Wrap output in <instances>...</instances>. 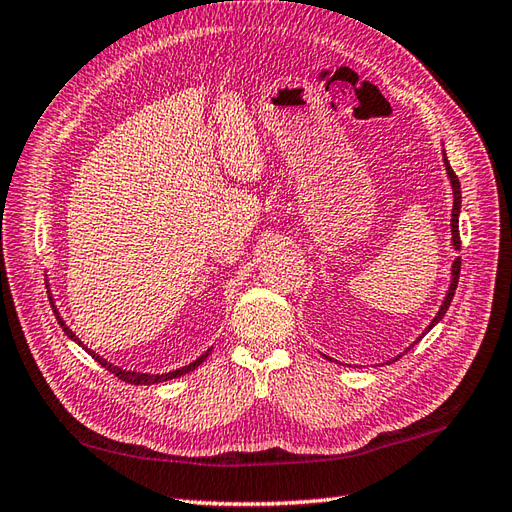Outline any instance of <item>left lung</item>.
Masks as SVG:
<instances>
[{"label": "left lung", "instance_id": "1", "mask_svg": "<svg viewBox=\"0 0 512 512\" xmlns=\"http://www.w3.org/2000/svg\"><path fill=\"white\" fill-rule=\"evenodd\" d=\"M444 165H446L448 179H451V185H453V218H451L453 245H455V249H460V245H462V241H460V203H462L460 179H457L455 172H453V168H451V165H448V161H446V154H444ZM460 269H462V260L457 258L455 263H453V280H451V287H448V294H446V298H444V305L440 307V311H437V316L433 318V322L429 325V329H431V327H435V322H440V320L444 318L448 305H451V300H453V296H455V289H457V280H460ZM429 329H426V331H429ZM426 331H424V333H426Z\"/></svg>", "mask_w": 512, "mask_h": 512}]
</instances>
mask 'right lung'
<instances>
[{
	"label": "right lung",
	"mask_w": 512,
	"mask_h": 512,
	"mask_svg": "<svg viewBox=\"0 0 512 512\" xmlns=\"http://www.w3.org/2000/svg\"><path fill=\"white\" fill-rule=\"evenodd\" d=\"M55 316H57V320H59V325H61V329H64L66 331V336H70L72 340H75V342H79L81 344V340L75 336V333H72L68 327H66V322L64 320H61L59 318V314H57V309H55ZM81 347H83V344H81ZM83 349H86L88 353H90V356L92 358H95L99 364H101V367H106L110 373H114V375H117V378L119 380H123V382H128V384H159V382H168V380H172V378H179V375H183V373H187V371H192V369H196L198 367V364H201L205 358H207V353H210V351H207L205 353V356H201V358H198V360H194V362H190V364H187V367H183V369H176V371H170V373H163V375H148V373H137V371H123V369H119V367H114V364H108V360H103V358H99L97 356V353H92L88 347H83Z\"/></svg>",
	"instance_id": "1"
}]
</instances>
